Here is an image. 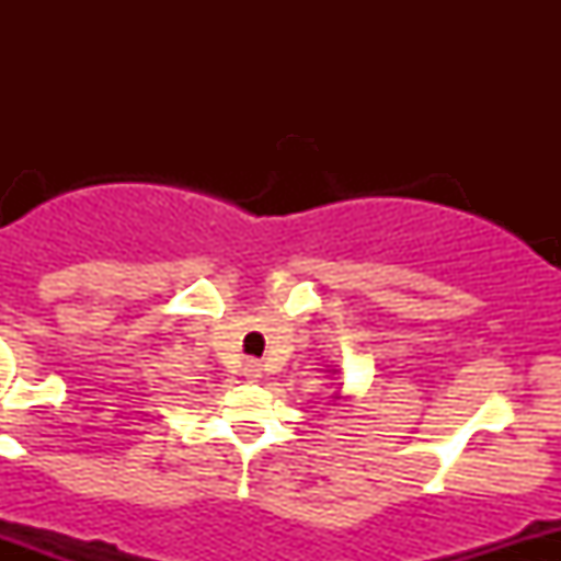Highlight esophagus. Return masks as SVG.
I'll return each instance as SVG.
<instances>
[{
    "instance_id": "34e87169",
    "label": "esophagus",
    "mask_w": 561,
    "mask_h": 561,
    "mask_svg": "<svg viewBox=\"0 0 561 561\" xmlns=\"http://www.w3.org/2000/svg\"><path fill=\"white\" fill-rule=\"evenodd\" d=\"M260 375H263V366H260L257 360H247V364H244V377H247V380L254 382Z\"/></svg>"
}]
</instances>
